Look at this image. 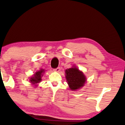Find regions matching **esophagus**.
Instances as JSON below:
<instances>
[{
	"mask_svg": "<svg viewBox=\"0 0 125 125\" xmlns=\"http://www.w3.org/2000/svg\"><path fill=\"white\" fill-rule=\"evenodd\" d=\"M60 70H61V68H60L59 67H57V68H56V69H54V71H55V72H59Z\"/></svg>",
	"mask_w": 125,
	"mask_h": 125,
	"instance_id": "obj_1",
	"label": "esophagus"
}]
</instances>
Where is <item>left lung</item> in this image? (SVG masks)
Listing matches in <instances>:
<instances>
[{"label": "left lung", "instance_id": "8db88e82", "mask_svg": "<svg viewBox=\"0 0 125 125\" xmlns=\"http://www.w3.org/2000/svg\"><path fill=\"white\" fill-rule=\"evenodd\" d=\"M65 75L67 83L71 90H76L82 87L86 83V78L82 71L75 66L65 70Z\"/></svg>", "mask_w": 125, "mask_h": 125}]
</instances>
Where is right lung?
Here are the masks:
<instances>
[{"mask_svg": "<svg viewBox=\"0 0 125 125\" xmlns=\"http://www.w3.org/2000/svg\"><path fill=\"white\" fill-rule=\"evenodd\" d=\"M44 73V70L41 69L39 71H36L35 73L31 76L30 79V81L33 84H36L38 83H40L42 81V77L43 76V73ZM36 86V85H35Z\"/></svg>", "mask_w": 125, "mask_h": 125, "instance_id": "obj_1", "label": "right lung"}]
</instances>
